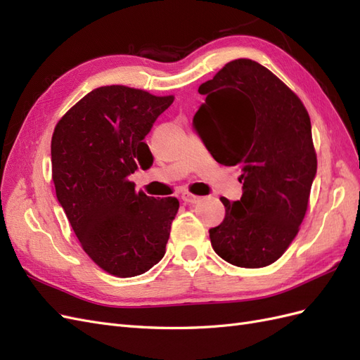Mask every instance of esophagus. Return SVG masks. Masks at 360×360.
Listing matches in <instances>:
<instances>
[{"label": "esophagus", "mask_w": 360, "mask_h": 360, "mask_svg": "<svg viewBox=\"0 0 360 360\" xmlns=\"http://www.w3.org/2000/svg\"><path fill=\"white\" fill-rule=\"evenodd\" d=\"M181 198H182L184 202H187V204H198V202L200 200L199 196L191 195V193H188V191H184L182 195H181Z\"/></svg>", "instance_id": "1"}]
</instances>
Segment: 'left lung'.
Here are the masks:
<instances>
[{
  "instance_id": "8db88e82",
  "label": "left lung",
  "mask_w": 360,
  "mask_h": 360,
  "mask_svg": "<svg viewBox=\"0 0 360 360\" xmlns=\"http://www.w3.org/2000/svg\"><path fill=\"white\" fill-rule=\"evenodd\" d=\"M205 96L193 127L213 158L238 165L243 195L224 202V222L210 229L219 257L238 268L276 262L298 234L316 176L311 124L302 101L251 59L228 62L199 86Z\"/></svg>"
}]
</instances>
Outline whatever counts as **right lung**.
<instances>
[{
    "label": "right lung",
    "mask_w": 360,
    "mask_h": 360,
    "mask_svg": "<svg viewBox=\"0 0 360 360\" xmlns=\"http://www.w3.org/2000/svg\"><path fill=\"white\" fill-rule=\"evenodd\" d=\"M173 96L123 85L100 86L54 127L51 172L56 196L89 259L120 278L149 271L165 254L176 198L135 191L129 176L153 156L146 135Z\"/></svg>",
    "instance_id": "1"
}]
</instances>
